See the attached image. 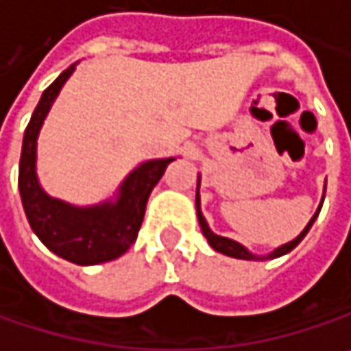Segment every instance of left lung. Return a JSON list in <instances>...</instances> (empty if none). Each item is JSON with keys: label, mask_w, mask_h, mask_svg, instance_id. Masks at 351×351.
<instances>
[{"label": "left lung", "mask_w": 351, "mask_h": 351, "mask_svg": "<svg viewBox=\"0 0 351 351\" xmlns=\"http://www.w3.org/2000/svg\"><path fill=\"white\" fill-rule=\"evenodd\" d=\"M326 197V195H324ZM324 203V201H322ZM319 208H322V205H319ZM319 208H317V213L311 217V221L307 223V227L303 229L302 233L298 235V239H293L291 243H285V245H281L279 249H275L273 253L269 255V259H273V257H281V255H285V253H289L291 249H295L300 243H302V239L307 235V231L311 229V225H313V221H315V217L319 215ZM197 217H199V225H201V231H203V235L207 237L208 245L215 249V251H219V253H223V255H229V257H235V259H247V261H251V259H259V257H255V255H251L243 245H239L237 241H231L227 239V237H219V235H215L210 229H208L207 221H205V217H203V213H201V201H199V193H197Z\"/></svg>", "instance_id": "obj_1"}]
</instances>
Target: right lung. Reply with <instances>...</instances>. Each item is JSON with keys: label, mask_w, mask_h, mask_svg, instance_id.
<instances>
[{"label": "right lung", "mask_w": 351, "mask_h": 351, "mask_svg": "<svg viewBox=\"0 0 351 351\" xmlns=\"http://www.w3.org/2000/svg\"><path fill=\"white\" fill-rule=\"evenodd\" d=\"M72 72L74 66L49 84L32 114L23 134L17 184L29 227L49 251L76 265H98L124 255L132 247L143 225L150 191L175 158L148 160L132 171L120 186V197L114 205L78 208L48 197L36 176V143L51 102Z\"/></svg>", "instance_id": "add662e5"}]
</instances>
